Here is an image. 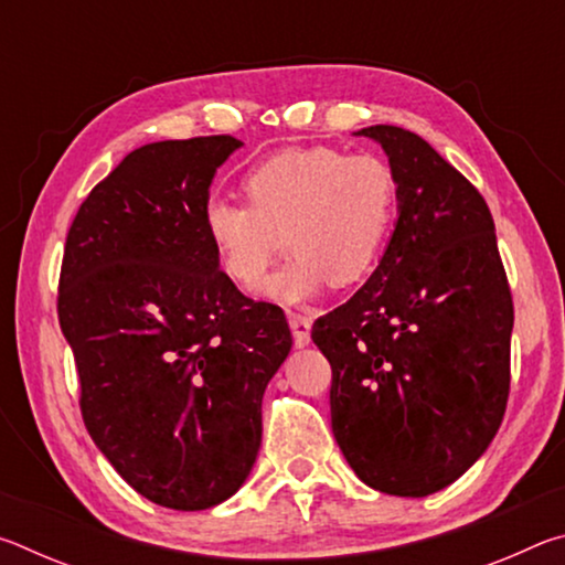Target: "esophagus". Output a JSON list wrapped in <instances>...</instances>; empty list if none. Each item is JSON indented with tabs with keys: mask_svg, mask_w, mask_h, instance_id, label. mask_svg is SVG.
<instances>
[{
	"mask_svg": "<svg viewBox=\"0 0 565 565\" xmlns=\"http://www.w3.org/2000/svg\"><path fill=\"white\" fill-rule=\"evenodd\" d=\"M289 327L294 331V343L299 349L309 347L311 341V319L303 317V313H289Z\"/></svg>",
	"mask_w": 565,
	"mask_h": 565,
	"instance_id": "obj_1",
	"label": "esophagus"
}]
</instances>
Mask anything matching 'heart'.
Instances as JSON below:
<instances>
[{"label":"heart","instance_id":"obj_1","mask_svg":"<svg viewBox=\"0 0 565 565\" xmlns=\"http://www.w3.org/2000/svg\"><path fill=\"white\" fill-rule=\"evenodd\" d=\"M242 194L246 204L209 199L202 232L218 271L242 291L262 289L286 238L294 259L269 284L284 303L366 279L398 216L394 167L333 147H294L259 161L242 177Z\"/></svg>","mask_w":565,"mask_h":565}]
</instances>
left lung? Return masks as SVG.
Wrapping results in <instances>:
<instances>
[{
    "mask_svg": "<svg viewBox=\"0 0 565 565\" xmlns=\"http://www.w3.org/2000/svg\"><path fill=\"white\" fill-rule=\"evenodd\" d=\"M376 139L398 177V222L376 271L313 321L331 363V428L381 493L454 483L499 431L511 386L513 299L491 209L414 131Z\"/></svg>",
    "mask_w": 565,
    "mask_h": 565,
    "instance_id": "left-lung-1",
    "label": "left lung"
}]
</instances>
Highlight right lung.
<instances>
[{
	"label": "right lung",
	"mask_w": 565,
	"mask_h": 565,
	"mask_svg": "<svg viewBox=\"0 0 565 565\" xmlns=\"http://www.w3.org/2000/svg\"><path fill=\"white\" fill-rule=\"evenodd\" d=\"M228 134L134 149L70 226L56 313L94 444L134 491L204 511L246 481L262 398L291 351L276 303L218 271L202 232Z\"/></svg>",
	"instance_id": "right-lung-1"
}]
</instances>
